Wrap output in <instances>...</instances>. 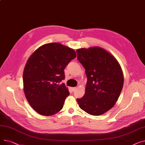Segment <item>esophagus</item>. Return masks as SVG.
<instances>
[{
  "mask_svg": "<svg viewBox=\"0 0 145 145\" xmlns=\"http://www.w3.org/2000/svg\"><path fill=\"white\" fill-rule=\"evenodd\" d=\"M77 89V88L76 87H74V88H72V90L73 91V92H74V91Z\"/></svg>",
  "mask_w": 145,
  "mask_h": 145,
  "instance_id": "1",
  "label": "esophagus"
}]
</instances>
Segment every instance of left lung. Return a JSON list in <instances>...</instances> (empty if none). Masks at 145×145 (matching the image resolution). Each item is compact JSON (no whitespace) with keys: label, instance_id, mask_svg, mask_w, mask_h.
I'll return each mask as SVG.
<instances>
[{"label":"left lung","instance_id":"1","mask_svg":"<svg viewBox=\"0 0 145 145\" xmlns=\"http://www.w3.org/2000/svg\"><path fill=\"white\" fill-rule=\"evenodd\" d=\"M85 69V95L77 102L80 109L93 116L101 115L115 105L123 86V75L115 57L99 47L76 50Z\"/></svg>","mask_w":145,"mask_h":145}]
</instances>
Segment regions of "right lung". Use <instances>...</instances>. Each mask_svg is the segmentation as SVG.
Here are the masks:
<instances>
[{
  "label": "right lung",
  "instance_id": "right-lung-1",
  "mask_svg": "<svg viewBox=\"0 0 145 145\" xmlns=\"http://www.w3.org/2000/svg\"><path fill=\"white\" fill-rule=\"evenodd\" d=\"M76 57L75 51L59 43L42 45L28 59L23 81L26 97L40 115L51 116L63 107L69 92L64 83V69Z\"/></svg>",
  "mask_w": 145,
  "mask_h": 145
}]
</instances>
